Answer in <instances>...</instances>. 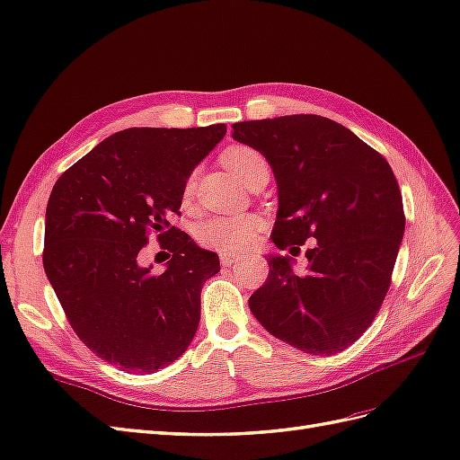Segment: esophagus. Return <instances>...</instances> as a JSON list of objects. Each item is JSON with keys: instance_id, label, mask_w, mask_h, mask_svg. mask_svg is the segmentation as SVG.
Listing matches in <instances>:
<instances>
[{"instance_id": "34e87169", "label": "esophagus", "mask_w": 460, "mask_h": 460, "mask_svg": "<svg viewBox=\"0 0 460 460\" xmlns=\"http://www.w3.org/2000/svg\"><path fill=\"white\" fill-rule=\"evenodd\" d=\"M237 261H239V256H234V254H221V264L223 266H231Z\"/></svg>"}]
</instances>
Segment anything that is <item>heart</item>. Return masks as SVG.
Instances as JSON below:
<instances>
[{
  "label": "heart",
  "mask_w": 460,
  "mask_h": 460,
  "mask_svg": "<svg viewBox=\"0 0 460 460\" xmlns=\"http://www.w3.org/2000/svg\"><path fill=\"white\" fill-rule=\"evenodd\" d=\"M221 160L241 184H247L249 178L256 170L269 168L266 166V158L251 146H229L227 151L221 155ZM190 188L191 181L188 184V190ZM259 227L261 221L254 216H216L201 223L198 229V241L204 244L206 249L231 254L247 249L254 241V234L259 231Z\"/></svg>",
  "instance_id": "heart-1"
}]
</instances>
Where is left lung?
<instances>
[{
  "instance_id": "obj_1",
  "label": "left lung",
  "mask_w": 460,
  "mask_h": 460,
  "mask_svg": "<svg viewBox=\"0 0 460 460\" xmlns=\"http://www.w3.org/2000/svg\"><path fill=\"white\" fill-rule=\"evenodd\" d=\"M259 151L279 186L272 243L306 252L269 254V279L249 297L261 325L309 355H335L365 333L386 297L405 229L402 191L380 153L322 115H284L233 125Z\"/></svg>"
}]
</instances>
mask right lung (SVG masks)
I'll list each match as a JSON object with an SVG mask.
<instances>
[{
  "label": "right lung",
  "mask_w": 460,
  "mask_h": 460,
  "mask_svg": "<svg viewBox=\"0 0 460 460\" xmlns=\"http://www.w3.org/2000/svg\"><path fill=\"white\" fill-rule=\"evenodd\" d=\"M227 133L131 127L105 138L50 191L42 266L82 343L117 368L151 375L181 357L219 256L170 226L194 168ZM173 252L164 273L137 264L147 233Z\"/></svg>",
  "instance_id": "obj_1"
}]
</instances>
